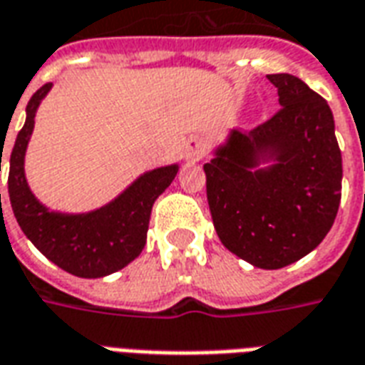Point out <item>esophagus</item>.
<instances>
[{
	"mask_svg": "<svg viewBox=\"0 0 365 365\" xmlns=\"http://www.w3.org/2000/svg\"><path fill=\"white\" fill-rule=\"evenodd\" d=\"M202 157H204V142H202V138H198V135L188 138V142L185 143L186 161L188 163H196V161H200Z\"/></svg>",
	"mask_w": 365,
	"mask_h": 365,
	"instance_id": "1",
	"label": "esophagus"
}]
</instances>
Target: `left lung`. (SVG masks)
<instances>
[{"instance_id":"8db88e82","label":"left lung","mask_w":365,"mask_h":365,"mask_svg":"<svg viewBox=\"0 0 365 365\" xmlns=\"http://www.w3.org/2000/svg\"><path fill=\"white\" fill-rule=\"evenodd\" d=\"M280 113L247 134L230 130L204 165L217 237L264 270L309 255L331 231L342 190V155L331 106L289 73L267 76Z\"/></svg>"}]
</instances>
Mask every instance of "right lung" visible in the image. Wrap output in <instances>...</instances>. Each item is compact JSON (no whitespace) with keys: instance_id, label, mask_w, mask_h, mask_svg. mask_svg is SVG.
<instances>
[{"instance_id":"right-lung-1","label":"right lung","mask_w":365,"mask_h":365,"mask_svg":"<svg viewBox=\"0 0 365 365\" xmlns=\"http://www.w3.org/2000/svg\"><path fill=\"white\" fill-rule=\"evenodd\" d=\"M50 89L52 83H46L31 97L25 126L17 134L9 157L7 186L13 214L26 239L56 267L79 278H103L118 272L140 257L148 239L151 208L175 180L179 163L145 171L116 198L91 212L68 214L48 208L29 186L25 155L36 110Z\"/></svg>"}]
</instances>
